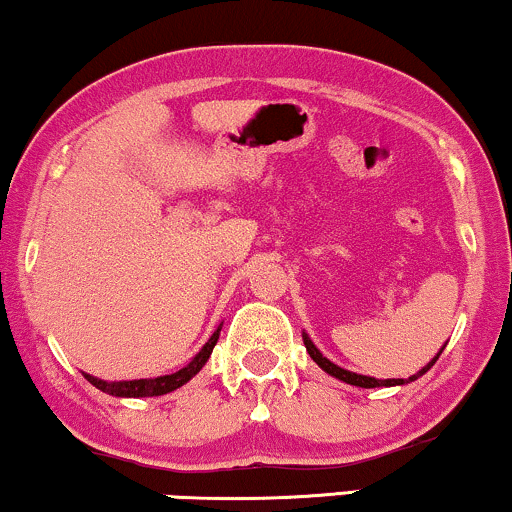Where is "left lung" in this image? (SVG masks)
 Returning a JSON list of instances; mask_svg holds the SVG:
<instances>
[{
  "label": "left lung",
  "instance_id": "left-lung-1",
  "mask_svg": "<svg viewBox=\"0 0 512 512\" xmlns=\"http://www.w3.org/2000/svg\"><path fill=\"white\" fill-rule=\"evenodd\" d=\"M301 337H304V344H306V351L311 353V358L315 363L320 365V368H323L327 375H332V377H337V380H342V382H346V384H353V387H363V389H375V387H401V384H408V382H415L418 380V377H422L425 375L427 370L432 368L434 363H437V358L441 356V351H444V346H441L439 349V353L437 356L432 358L430 363L425 365V368H420L418 372H415V375H410L408 380H375V377H370V375H358V372H351V370H344V368H339V365H334L330 358H325L323 353H320V349L318 346H315L313 342H311V337H308V334L304 332L301 334Z\"/></svg>",
  "mask_w": 512,
  "mask_h": 512
}]
</instances>
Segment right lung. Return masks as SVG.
Wrapping results in <instances>:
<instances>
[{
    "label": "right lung",
    "instance_id": "1",
    "mask_svg": "<svg viewBox=\"0 0 512 512\" xmlns=\"http://www.w3.org/2000/svg\"><path fill=\"white\" fill-rule=\"evenodd\" d=\"M220 330H223V325H218V330L208 337V342L201 346V351L185 365V368H180L178 372H170V375L147 377V380H121V382L99 380V377L87 375V372H82V375H85V380L94 384L99 391H104V394H111V396H121V399H140V396L170 394V391L180 389L182 384H187L201 368H204L208 358H211L213 346H216V342H218Z\"/></svg>",
    "mask_w": 512,
    "mask_h": 512
}]
</instances>
